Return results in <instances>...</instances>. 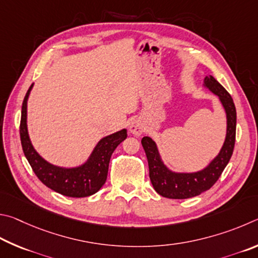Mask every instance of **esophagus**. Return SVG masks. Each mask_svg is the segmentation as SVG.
<instances>
[{
  "label": "esophagus",
  "instance_id": "34e87169",
  "mask_svg": "<svg viewBox=\"0 0 258 258\" xmlns=\"http://www.w3.org/2000/svg\"><path fill=\"white\" fill-rule=\"evenodd\" d=\"M144 130H145V128H144L143 123L139 120H134L130 122L129 124L130 134L135 135V136H141V135L144 133Z\"/></svg>",
  "mask_w": 258,
  "mask_h": 258
}]
</instances>
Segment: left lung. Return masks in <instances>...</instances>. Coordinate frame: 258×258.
<instances>
[{
  "instance_id": "obj_1",
  "label": "left lung",
  "mask_w": 258,
  "mask_h": 258,
  "mask_svg": "<svg viewBox=\"0 0 258 258\" xmlns=\"http://www.w3.org/2000/svg\"><path fill=\"white\" fill-rule=\"evenodd\" d=\"M204 87L219 97L227 114V135L223 146L210 164L197 172H173L161 159L156 143L151 137H144L142 145L146 153L151 182L161 196L172 200H186L195 197L213 186L222 174L233 153L236 142L237 112L233 99L213 76L205 77Z\"/></svg>"
}]
</instances>
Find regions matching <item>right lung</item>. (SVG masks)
Here are the masks:
<instances>
[{"instance_id":"add662e5","label":"right lung","mask_w":258,"mask_h":258,"mask_svg":"<svg viewBox=\"0 0 258 258\" xmlns=\"http://www.w3.org/2000/svg\"><path fill=\"white\" fill-rule=\"evenodd\" d=\"M31 88L33 85L29 87L22 102L20 121L21 146L31 169L45 186L63 196L79 198L94 195L105 183L111 155L117 145L126 138V130L122 129L102 138L84 164L76 168L53 165L36 152L28 135L27 101Z\"/></svg>"}]
</instances>
